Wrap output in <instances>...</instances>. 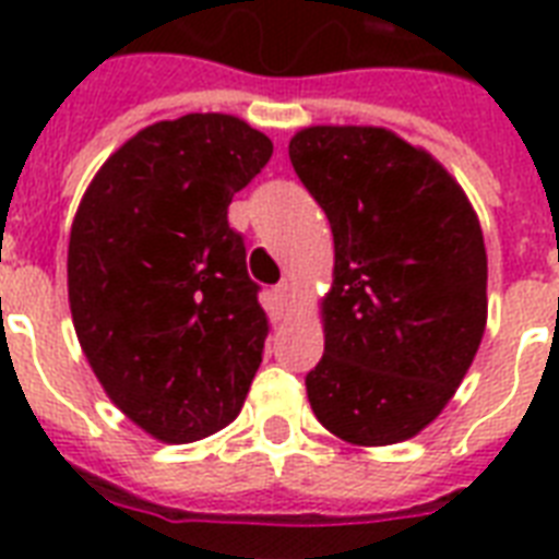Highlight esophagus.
I'll list each match as a JSON object with an SVG mask.
<instances>
[{
	"label": "esophagus",
	"mask_w": 559,
	"mask_h": 559,
	"mask_svg": "<svg viewBox=\"0 0 559 559\" xmlns=\"http://www.w3.org/2000/svg\"><path fill=\"white\" fill-rule=\"evenodd\" d=\"M275 293L281 296V301H289V305H293V298H296V281L284 278L278 284V289H275Z\"/></svg>",
	"instance_id": "1"
}]
</instances>
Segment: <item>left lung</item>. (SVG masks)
Instances as JSON below:
<instances>
[{
	"instance_id": "8db88e82",
	"label": "left lung",
	"mask_w": 559,
	"mask_h": 559,
	"mask_svg": "<svg viewBox=\"0 0 559 559\" xmlns=\"http://www.w3.org/2000/svg\"><path fill=\"white\" fill-rule=\"evenodd\" d=\"M289 162L333 231L307 400L354 447L408 441L441 415L485 336L476 211L432 153L385 127H305Z\"/></svg>"
}]
</instances>
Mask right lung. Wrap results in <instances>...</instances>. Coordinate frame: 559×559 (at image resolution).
Instances as JSON below:
<instances>
[{
  "instance_id": "obj_1",
  "label": "right lung",
  "mask_w": 559,
  "mask_h": 559,
  "mask_svg": "<svg viewBox=\"0 0 559 559\" xmlns=\"http://www.w3.org/2000/svg\"><path fill=\"white\" fill-rule=\"evenodd\" d=\"M272 142L237 116L191 112L127 139L69 235V310L86 362L139 429L191 443L240 415L270 319L228 202Z\"/></svg>"
}]
</instances>
